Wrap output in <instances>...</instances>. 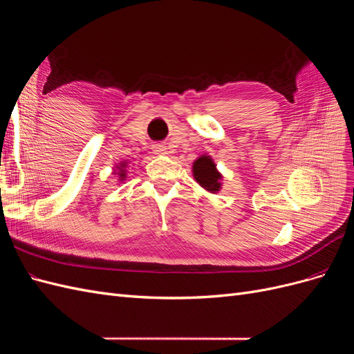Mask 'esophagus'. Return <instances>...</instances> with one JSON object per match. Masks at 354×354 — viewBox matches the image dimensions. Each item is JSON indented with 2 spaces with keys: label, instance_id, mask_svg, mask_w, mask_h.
<instances>
[{
  "label": "esophagus",
  "instance_id": "esophagus-1",
  "mask_svg": "<svg viewBox=\"0 0 354 354\" xmlns=\"http://www.w3.org/2000/svg\"><path fill=\"white\" fill-rule=\"evenodd\" d=\"M153 152H155L156 155H167V153H168V149H167V146H164V145H155V146H153Z\"/></svg>",
  "mask_w": 354,
  "mask_h": 354
}]
</instances>
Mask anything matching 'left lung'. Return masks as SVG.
Returning a JSON list of instances; mask_svg holds the SVG:
<instances>
[{
	"mask_svg": "<svg viewBox=\"0 0 354 354\" xmlns=\"http://www.w3.org/2000/svg\"><path fill=\"white\" fill-rule=\"evenodd\" d=\"M192 174L196 183L209 194H218L223 186V174L208 153H202L192 164Z\"/></svg>",
	"mask_w": 354,
	"mask_h": 354,
	"instance_id": "left-lung-1",
	"label": "left lung"
}]
</instances>
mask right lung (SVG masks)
Returning a JSON list of instances; mask_svg holds the SVG:
<instances>
[{"label": "right lung", "instance_id": "obj_1", "mask_svg": "<svg viewBox=\"0 0 354 354\" xmlns=\"http://www.w3.org/2000/svg\"><path fill=\"white\" fill-rule=\"evenodd\" d=\"M127 167H128V160H120V162L115 164L113 174L118 177V183H124V181H125Z\"/></svg>", "mask_w": 354, "mask_h": 354}]
</instances>
